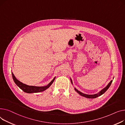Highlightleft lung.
Returning a JSON list of instances; mask_svg holds the SVG:
<instances>
[{"label":"left lung","mask_w":125,"mask_h":125,"mask_svg":"<svg viewBox=\"0 0 125 125\" xmlns=\"http://www.w3.org/2000/svg\"><path fill=\"white\" fill-rule=\"evenodd\" d=\"M71 81L72 84H73V82H72V80L71 79ZM112 82H113V80H112L108 84V85L104 88L103 89L101 90L99 93H97V94H93V95H88V94H84V93H82L81 92H80V91L78 90L76 88H75V90L77 93H78L80 95H81V96H84V97H86V98H96V97H97L100 96V95H102L104 92H105L106 91V90L109 88V86H111V85Z\"/></svg>","instance_id":"8db88e82"}]
</instances>
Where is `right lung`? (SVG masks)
<instances>
[{"mask_svg": "<svg viewBox=\"0 0 125 125\" xmlns=\"http://www.w3.org/2000/svg\"><path fill=\"white\" fill-rule=\"evenodd\" d=\"M12 78L14 82L16 84V85L23 91L28 93H37V92H42L43 91L46 90L51 85V84L53 83L55 78V77H54V79L51 81L47 85L45 86L37 87V86H29L23 83H21V82L20 81L17 79V78H16L15 76H14V75H13L12 73Z\"/></svg>", "mask_w": 125, "mask_h": 125, "instance_id": "1", "label": "right lung"}]
</instances>
